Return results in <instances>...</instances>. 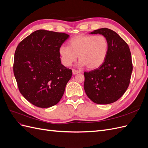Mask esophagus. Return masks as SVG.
<instances>
[{
    "mask_svg": "<svg viewBox=\"0 0 148 148\" xmlns=\"http://www.w3.org/2000/svg\"><path fill=\"white\" fill-rule=\"evenodd\" d=\"M72 71H73V73L74 75H76V74L80 73L79 71H78V70H75V69H73V70H72Z\"/></svg>",
    "mask_w": 148,
    "mask_h": 148,
    "instance_id": "esophagus-1",
    "label": "esophagus"
}]
</instances>
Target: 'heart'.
I'll return each mask as SVG.
<instances>
[{
	"mask_svg": "<svg viewBox=\"0 0 148 148\" xmlns=\"http://www.w3.org/2000/svg\"><path fill=\"white\" fill-rule=\"evenodd\" d=\"M109 47L108 40L104 36L81 34L71 38L69 46H61L59 52L62 63L66 66L77 60L78 55L80 66L96 69L104 63Z\"/></svg>",
	"mask_w": 148,
	"mask_h": 148,
	"instance_id": "obj_1",
	"label": "heart"
}]
</instances>
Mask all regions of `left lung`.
<instances>
[{"label":"left lung","instance_id":"obj_1","mask_svg":"<svg viewBox=\"0 0 148 148\" xmlns=\"http://www.w3.org/2000/svg\"><path fill=\"white\" fill-rule=\"evenodd\" d=\"M107 39L109 52L98 69L84 72V89L88 97L98 104L117 101L127 91L130 82L133 64L127 43L115 31L108 28L95 30Z\"/></svg>","mask_w":148,"mask_h":148}]
</instances>
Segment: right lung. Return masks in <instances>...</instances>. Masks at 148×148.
<instances>
[{
    "label": "right lung",
    "instance_id": "1",
    "mask_svg": "<svg viewBox=\"0 0 148 148\" xmlns=\"http://www.w3.org/2000/svg\"><path fill=\"white\" fill-rule=\"evenodd\" d=\"M69 35L39 29L18 44L13 62L18 89L34 106L48 108L63 96L72 70L61 64L59 47Z\"/></svg>",
    "mask_w": 148,
    "mask_h": 148
}]
</instances>
